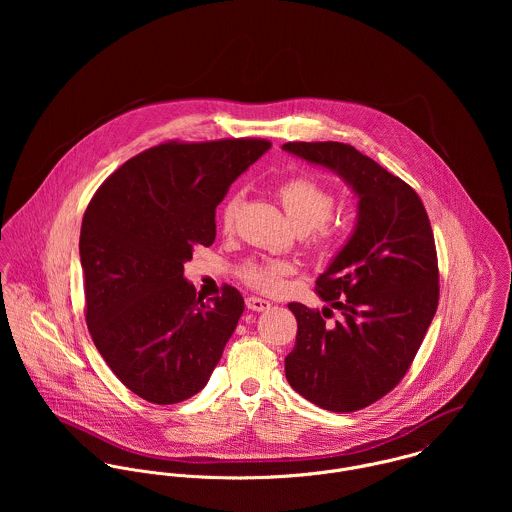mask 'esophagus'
Here are the masks:
<instances>
[{
    "mask_svg": "<svg viewBox=\"0 0 512 512\" xmlns=\"http://www.w3.org/2000/svg\"><path fill=\"white\" fill-rule=\"evenodd\" d=\"M246 305H248V309H252V311H268V309L272 307V303H270L268 299L254 297V295L246 299Z\"/></svg>",
    "mask_w": 512,
    "mask_h": 512,
    "instance_id": "obj_1",
    "label": "esophagus"
}]
</instances>
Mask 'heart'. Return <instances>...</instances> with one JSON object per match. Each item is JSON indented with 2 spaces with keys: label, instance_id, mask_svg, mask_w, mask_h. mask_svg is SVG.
<instances>
[{
  "label": "heart",
  "instance_id": "heart-1",
  "mask_svg": "<svg viewBox=\"0 0 512 512\" xmlns=\"http://www.w3.org/2000/svg\"><path fill=\"white\" fill-rule=\"evenodd\" d=\"M278 197L282 201V207L292 220L293 226L297 230H313L321 226L325 220L329 219L333 207H335V197L333 193L323 187L321 183L307 179V177H297L292 181H286L278 189ZM242 197L232 195L224 207H222V224L226 230L232 228L236 215L240 211ZM292 274V264L284 260H262V262H250L244 266L242 276L248 284L260 290H276L282 286L284 278Z\"/></svg>",
  "mask_w": 512,
  "mask_h": 512
}]
</instances>
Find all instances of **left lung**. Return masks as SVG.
<instances>
[{
    "label": "left lung",
    "instance_id": "obj_1",
    "mask_svg": "<svg viewBox=\"0 0 512 512\" xmlns=\"http://www.w3.org/2000/svg\"><path fill=\"white\" fill-rule=\"evenodd\" d=\"M282 149L335 173L357 197L353 232L315 288L343 319L325 325V313L293 301L297 335L286 357L297 394L323 410L355 412L400 382L436 315L434 232L416 191L355 147L290 142Z\"/></svg>",
    "mask_w": 512,
    "mask_h": 512
}]
</instances>
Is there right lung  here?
Returning <instances> with one entry per match:
<instances>
[{
	"label": "right lung",
	"instance_id": "1",
	"mask_svg": "<svg viewBox=\"0 0 512 512\" xmlns=\"http://www.w3.org/2000/svg\"><path fill=\"white\" fill-rule=\"evenodd\" d=\"M264 140L161 144L126 161L92 197L80 228L86 323L112 372L140 398L177 404L205 388L244 311L238 290L203 301L183 276L217 236L228 187Z\"/></svg>",
	"mask_w": 512,
	"mask_h": 512
}]
</instances>
